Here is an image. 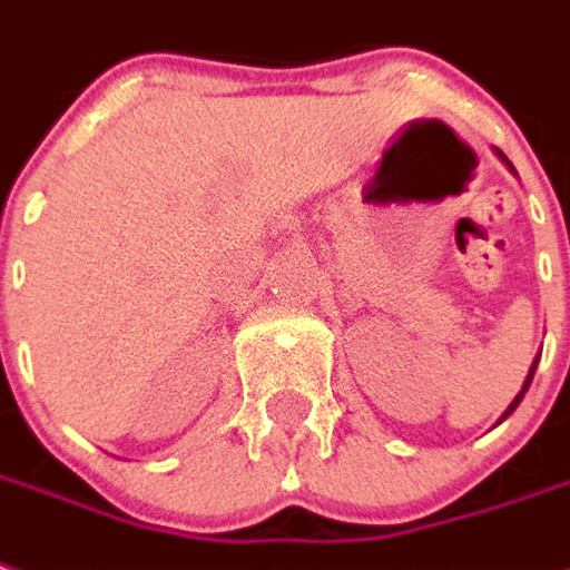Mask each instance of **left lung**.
<instances>
[{
	"mask_svg": "<svg viewBox=\"0 0 570 570\" xmlns=\"http://www.w3.org/2000/svg\"><path fill=\"white\" fill-rule=\"evenodd\" d=\"M500 157H503V154H500ZM534 370H537V361H534V367H531V373H528V380H524V385H521V392H519V395H515V401H512V404H509V407H507V413H503V420H507L512 410L519 407V401H521V397H524V392H528V385H531V380H534Z\"/></svg>",
	"mask_w": 570,
	"mask_h": 570,
	"instance_id": "8db88e82",
	"label": "left lung"
}]
</instances>
